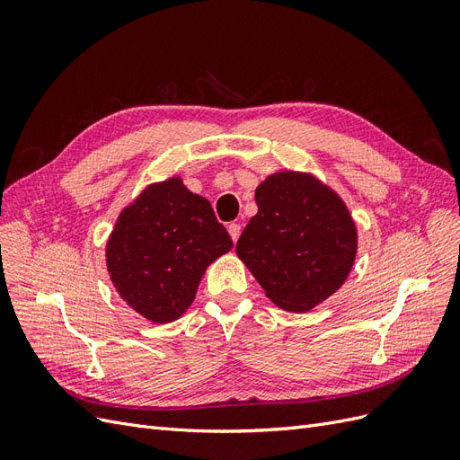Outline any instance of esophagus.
<instances>
[{
    "instance_id": "1",
    "label": "esophagus",
    "mask_w": 460,
    "mask_h": 460,
    "mask_svg": "<svg viewBox=\"0 0 460 460\" xmlns=\"http://www.w3.org/2000/svg\"><path fill=\"white\" fill-rule=\"evenodd\" d=\"M228 234H230L232 242L235 243V242H238V238H240V234H242V226L235 225V222H232V225H228Z\"/></svg>"
}]
</instances>
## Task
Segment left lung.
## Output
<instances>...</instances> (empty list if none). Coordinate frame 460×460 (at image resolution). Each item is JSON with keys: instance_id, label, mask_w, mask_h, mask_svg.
Masks as SVG:
<instances>
[{"instance_id": "1", "label": "left lung", "mask_w": 460, "mask_h": 460, "mask_svg": "<svg viewBox=\"0 0 460 460\" xmlns=\"http://www.w3.org/2000/svg\"><path fill=\"white\" fill-rule=\"evenodd\" d=\"M259 211L235 253L278 307L305 313L345 284L357 257V225L336 190L311 172L278 171L255 190Z\"/></svg>"}]
</instances>
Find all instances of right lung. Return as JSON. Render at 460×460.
<instances>
[{
	"mask_svg": "<svg viewBox=\"0 0 460 460\" xmlns=\"http://www.w3.org/2000/svg\"><path fill=\"white\" fill-rule=\"evenodd\" d=\"M232 247L211 203L171 176L147 184L119 213L105 264L132 311L166 324L188 311L208 264Z\"/></svg>",
	"mask_w": 460,
	"mask_h": 460,
	"instance_id": "right-lung-1",
	"label": "right lung"
}]
</instances>
